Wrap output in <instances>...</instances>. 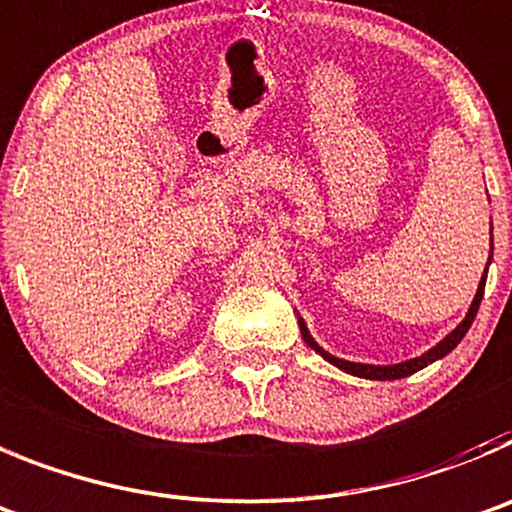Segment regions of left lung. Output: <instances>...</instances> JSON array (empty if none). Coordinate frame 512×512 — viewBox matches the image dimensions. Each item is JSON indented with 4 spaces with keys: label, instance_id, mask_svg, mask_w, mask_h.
I'll return each mask as SVG.
<instances>
[{
    "label": "left lung",
    "instance_id": "obj_1",
    "mask_svg": "<svg viewBox=\"0 0 512 512\" xmlns=\"http://www.w3.org/2000/svg\"><path fill=\"white\" fill-rule=\"evenodd\" d=\"M492 233V231H490ZM492 241V238H490ZM492 248V246H490ZM492 261V251H490V259H487V266H490ZM487 266H485V274H482L480 284H477V292H475V299H472L470 309H467V314H464V320L459 322L457 327H454L452 332H449L444 340H439L437 345L431 350H426L424 355H419V358H411V360H403V363H396V365H368V363H353V360H342L337 358V355H330L325 348H320L317 345V340H314L312 335H309L307 330V322L302 320L297 314V322H299V330H302V337L304 342H307L309 348L314 350V353H320L322 358L327 360V363H332L335 368L345 370V373L350 375H358V378H368V381H398V378H406V375L416 373V370L426 368V365H431L434 360H442L444 355L452 353L454 348H457L459 342H462V337L467 335V330L472 327V322H475V314L477 309H480V302H482V294H485V281H487Z\"/></svg>",
    "mask_w": 512,
    "mask_h": 512
}]
</instances>
